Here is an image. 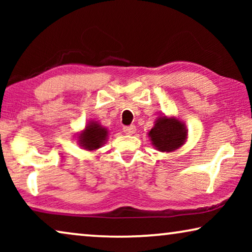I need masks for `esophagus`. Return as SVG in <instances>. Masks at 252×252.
<instances>
[{"instance_id":"esophagus-1","label":"esophagus","mask_w":252,"mask_h":252,"mask_svg":"<svg viewBox=\"0 0 252 252\" xmlns=\"http://www.w3.org/2000/svg\"><path fill=\"white\" fill-rule=\"evenodd\" d=\"M123 130H124V132H125L126 134H129V135H130V134H134V133L136 132V127L134 126V125L125 126V127H124V128H123Z\"/></svg>"}]
</instances>
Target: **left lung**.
Returning a JSON list of instances; mask_svg holds the SVG:
<instances>
[{
	"label": "left lung",
	"instance_id": "1",
	"mask_svg": "<svg viewBox=\"0 0 252 252\" xmlns=\"http://www.w3.org/2000/svg\"><path fill=\"white\" fill-rule=\"evenodd\" d=\"M148 135L158 151L171 153L184 146L187 141L188 129L185 124L175 117L160 115Z\"/></svg>",
	"mask_w": 252,
	"mask_h": 252
}]
</instances>
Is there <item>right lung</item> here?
I'll list each match as a JSON object with an SVG mask.
<instances>
[{
	"instance_id": "add662e5",
	"label": "right lung",
	"mask_w": 252,
	"mask_h": 252,
	"mask_svg": "<svg viewBox=\"0 0 252 252\" xmlns=\"http://www.w3.org/2000/svg\"><path fill=\"white\" fill-rule=\"evenodd\" d=\"M109 130L103 127L101 124L94 120L88 122L85 129L78 134V142L82 149L88 151H95L101 148L108 140Z\"/></svg>"
}]
</instances>
